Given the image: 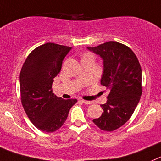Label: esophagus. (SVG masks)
Segmentation results:
<instances>
[{
    "mask_svg": "<svg viewBox=\"0 0 161 161\" xmlns=\"http://www.w3.org/2000/svg\"><path fill=\"white\" fill-rule=\"evenodd\" d=\"M80 102L83 103H85V104H92V102H90V101H87V100H84V99H80Z\"/></svg>",
    "mask_w": 161,
    "mask_h": 161,
    "instance_id": "esophagus-1",
    "label": "esophagus"
}]
</instances>
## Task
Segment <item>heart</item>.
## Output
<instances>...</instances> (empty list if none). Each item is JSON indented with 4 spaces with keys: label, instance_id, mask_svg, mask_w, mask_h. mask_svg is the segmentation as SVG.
<instances>
[{
    "label": "heart",
    "instance_id": "obj_1",
    "mask_svg": "<svg viewBox=\"0 0 161 161\" xmlns=\"http://www.w3.org/2000/svg\"><path fill=\"white\" fill-rule=\"evenodd\" d=\"M84 58H93V56H92V54H91V53H85V55L84 56Z\"/></svg>",
    "mask_w": 161,
    "mask_h": 161
}]
</instances>
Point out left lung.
Instances as JSON below:
<instances>
[{
    "label": "left lung",
    "mask_w": 161,
    "mask_h": 161,
    "mask_svg": "<svg viewBox=\"0 0 161 161\" xmlns=\"http://www.w3.org/2000/svg\"><path fill=\"white\" fill-rule=\"evenodd\" d=\"M88 50L100 56L103 63L101 85L110 93L103 112L93 122L99 129L113 131L127 122L138 104L142 92V68L133 50L119 42L110 41Z\"/></svg>",
    "instance_id": "8db88e82"
}]
</instances>
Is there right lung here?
Wrapping results in <instances>:
<instances>
[{"label":"right lung","mask_w":161,"mask_h":161,"mask_svg":"<svg viewBox=\"0 0 161 161\" xmlns=\"http://www.w3.org/2000/svg\"><path fill=\"white\" fill-rule=\"evenodd\" d=\"M72 47L47 42L31 52L19 74L21 102L31 122L43 132L58 130L65 123L76 99H63L52 92L53 78Z\"/></svg>","instance_id":"obj_1"}]
</instances>
